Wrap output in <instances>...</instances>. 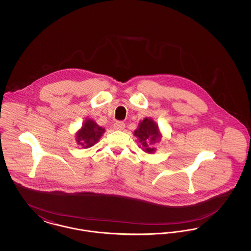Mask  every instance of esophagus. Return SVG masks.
Listing matches in <instances>:
<instances>
[{
    "mask_svg": "<svg viewBox=\"0 0 251 251\" xmlns=\"http://www.w3.org/2000/svg\"><path fill=\"white\" fill-rule=\"evenodd\" d=\"M125 128V123L123 121H117L114 124V129L117 131H122Z\"/></svg>",
    "mask_w": 251,
    "mask_h": 251,
    "instance_id": "esophagus-1",
    "label": "esophagus"
}]
</instances>
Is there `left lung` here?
<instances>
[{
    "mask_svg": "<svg viewBox=\"0 0 251 251\" xmlns=\"http://www.w3.org/2000/svg\"><path fill=\"white\" fill-rule=\"evenodd\" d=\"M134 135L139 139L140 148L148 153H153L155 151L154 143L161 138L158 125L150 118L139 123L137 130L134 131Z\"/></svg>",
    "mask_w": 251,
    "mask_h": 251,
    "instance_id": "8db88e82",
    "label": "left lung"
}]
</instances>
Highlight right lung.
<instances>
[{"label": "right lung", "mask_w": 251, "mask_h": 251, "mask_svg": "<svg viewBox=\"0 0 251 251\" xmlns=\"http://www.w3.org/2000/svg\"><path fill=\"white\" fill-rule=\"evenodd\" d=\"M104 131V128L100 127L95 121L85 120L80 131L76 133V141L84 149L90 148L100 140Z\"/></svg>", "instance_id": "right-lung-1"}]
</instances>
